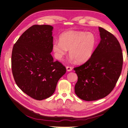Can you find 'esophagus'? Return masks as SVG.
I'll list each match as a JSON object with an SVG mask.
<instances>
[{
  "label": "esophagus",
  "instance_id": "obj_1",
  "mask_svg": "<svg viewBox=\"0 0 128 128\" xmlns=\"http://www.w3.org/2000/svg\"><path fill=\"white\" fill-rule=\"evenodd\" d=\"M66 70L68 71H71V70H72V68L70 67V66H66Z\"/></svg>",
  "mask_w": 128,
  "mask_h": 128
}]
</instances>
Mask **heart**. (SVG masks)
<instances>
[{
  "label": "heart",
  "mask_w": 128,
  "mask_h": 128,
  "mask_svg": "<svg viewBox=\"0 0 128 128\" xmlns=\"http://www.w3.org/2000/svg\"><path fill=\"white\" fill-rule=\"evenodd\" d=\"M97 44V38L90 32L68 31L59 36V41L52 44L56 58L62 60L69 50L71 60L78 63H85L93 55Z\"/></svg>",
  "instance_id": "1"
}]
</instances>
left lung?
<instances>
[{
	"instance_id": "obj_1",
	"label": "left lung",
	"mask_w": 128,
	"mask_h": 128,
	"mask_svg": "<svg viewBox=\"0 0 128 128\" xmlns=\"http://www.w3.org/2000/svg\"><path fill=\"white\" fill-rule=\"evenodd\" d=\"M101 40L91 58L74 68L78 76L75 92L85 101L105 98L114 90L120 75L123 53L120 42L111 32L99 27Z\"/></svg>"
}]
</instances>
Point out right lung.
Segmentation results:
<instances>
[{
  "label": "right lung",
  "mask_w": 128,
  "mask_h": 128,
  "mask_svg": "<svg viewBox=\"0 0 128 128\" xmlns=\"http://www.w3.org/2000/svg\"><path fill=\"white\" fill-rule=\"evenodd\" d=\"M53 27L34 25L22 34L14 45L11 68L17 86L28 96L38 100L54 93L58 80L66 68L54 62L52 51Z\"/></svg>",
  "instance_id": "add662e5"
}]
</instances>
